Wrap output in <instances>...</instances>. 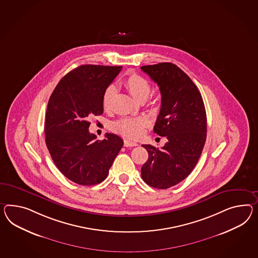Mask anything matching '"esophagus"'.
<instances>
[{
    "mask_svg": "<svg viewBox=\"0 0 258 258\" xmlns=\"http://www.w3.org/2000/svg\"><path fill=\"white\" fill-rule=\"evenodd\" d=\"M135 146H138L137 142H134L129 139H124V147H135Z\"/></svg>",
    "mask_w": 258,
    "mask_h": 258,
    "instance_id": "34e87169",
    "label": "esophagus"
}]
</instances>
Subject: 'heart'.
Returning a JSON list of instances; mask_svg holds the SVG:
<instances>
[{
  "mask_svg": "<svg viewBox=\"0 0 258 258\" xmlns=\"http://www.w3.org/2000/svg\"><path fill=\"white\" fill-rule=\"evenodd\" d=\"M123 86L133 97L139 102L145 101L152 91L150 82L138 74L130 75L123 81ZM115 94L116 88L113 85H109L105 90L102 97V105L105 110L111 108ZM147 125V120L142 118H123L113 123V129L125 137L137 139L143 134Z\"/></svg>",
  "mask_w": 258,
  "mask_h": 258,
  "instance_id": "obj_1",
  "label": "heart"
}]
</instances>
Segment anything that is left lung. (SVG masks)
<instances>
[{
    "instance_id": "left-lung-1",
    "label": "left lung",
    "mask_w": 258,
    "mask_h": 258,
    "mask_svg": "<svg viewBox=\"0 0 258 258\" xmlns=\"http://www.w3.org/2000/svg\"><path fill=\"white\" fill-rule=\"evenodd\" d=\"M141 70L157 83L162 95L153 132L167 139L161 149L142 145L149 158L141 177L153 188L167 189L187 178L198 164L207 138L205 106L198 87L176 64L160 62Z\"/></svg>"
}]
</instances>
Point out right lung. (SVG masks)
Instances as JSON below:
<instances>
[{"label": "right lung", "mask_w": 258, "mask_h": 258, "mask_svg": "<svg viewBox=\"0 0 258 258\" xmlns=\"http://www.w3.org/2000/svg\"><path fill=\"white\" fill-rule=\"evenodd\" d=\"M121 67L84 64L67 74L48 100L45 120L47 150L67 178L80 185L98 184L108 175L123 146L115 134L96 140L89 132L90 116L104 112L103 93Z\"/></svg>", "instance_id": "right-lung-1"}]
</instances>
